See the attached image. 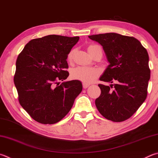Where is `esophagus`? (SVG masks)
Instances as JSON below:
<instances>
[{
  "label": "esophagus",
  "mask_w": 158,
  "mask_h": 158,
  "mask_svg": "<svg viewBox=\"0 0 158 158\" xmlns=\"http://www.w3.org/2000/svg\"><path fill=\"white\" fill-rule=\"evenodd\" d=\"M83 88H87L88 86H89V85H89V84H84V83H83Z\"/></svg>",
  "instance_id": "esophagus-1"
}]
</instances>
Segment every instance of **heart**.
<instances>
[{
  "mask_svg": "<svg viewBox=\"0 0 158 158\" xmlns=\"http://www.w3.org/2000/svg\"><path fill=\"white\" fill-rule=\"evenodd\" d=\"M88 51L90 55L93 57L95 56L98 51H100L102 53L101 48L97 45H89L88 47ZM74 52H75L74 50L70 51L67 56L68 61L71 62L73 61ZM99 70L95 68L78 67L72 70L70 76L73 80H77V81H80L84 84H90L99 75Z\"/></svg>",
  "mask_w": 158,
  "mask_h": 158,
  "instance_id": "b5f03b06",
  "label": "heart"
}]
</instances>
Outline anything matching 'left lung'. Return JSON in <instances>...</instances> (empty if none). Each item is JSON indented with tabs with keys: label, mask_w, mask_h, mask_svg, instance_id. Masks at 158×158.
<instances>
[{
	"label": "left lung",
	"mask_w": 158,
	"mask_h": 158,
	"mask_svg": "<svg viewBox=\"0 0 158 158\" xmlns=\"http://www.w3.org/2000/svg\"><path fill=\"white\" fill-rule=\"evenodd\" d=\"M88 37L102 45L110 63L100 81L115 82L110 87L98 85L101 94L95 100L96 107L106 119L114 122L125 121L147 98L151 77L147 51L133 36L106 33Z\"/></svg>",
	"instance_id": "8db88e82"
}]
</instances>
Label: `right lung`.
Listing matches in <instances>:
<instances>
[{
  "label": "right lung",
  "mask_w": 158,
  "mask_h": 158,
  "mask_svg": "<svg viewBox=\"0 0 158 158\" xmlns=\"http://www.w3.org/2000/svg\"><path fill=\"white\" fill-rule=\"evenodd\" d=\"M79 36H45L25 45L16 62L14 82L21 106L37 122L53 124L64 118L82 90L69 76L67 56Z\"/></svg>",
  "instance_id": "obj_1"
}]
</instances>
